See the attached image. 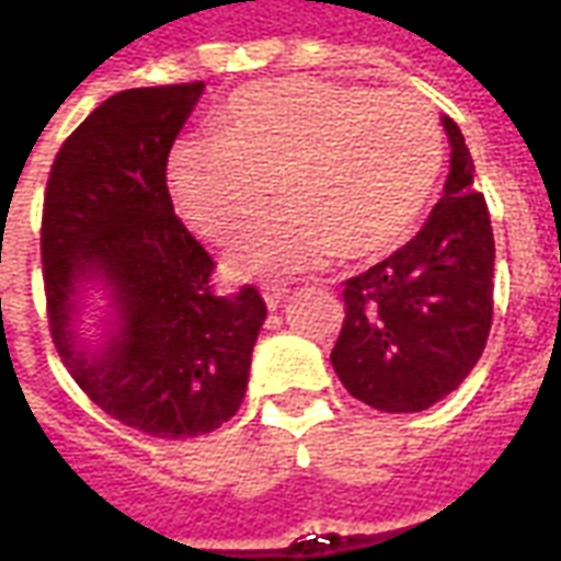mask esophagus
Returning a JSON list of instances; mask_svg holds the SVG:
<instances>
[{
	"mask_svg": "<svg viewBox=\"0 0 561 561\" xmlns=\"http://www.w3.org/2000/svg\"><path fill=\"white\" fill-rule=\"evenodd\" d=\"M288 291H291L288 282H264V285H261V294H264V300H267L270 309H276V306L288 297Z\"/></svg>",
	"mask_w": 561,
	"mask_h": 561,
	"instance_id": "1",
	"label": "esophagus"
}]
</instances>
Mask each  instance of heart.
<instances>
[{"instance_id":"obj_1","label":"heart","mask_w":561,"mask_h":561,"mask_svg":"<svg viewBox=\"0 0 561 561\" xmlns=\"http://www.w3.org/2000/svg\"><path fill=\"white\" fill-rule=\"evenodd\" d=\"M445 161L438 119L421 95L285 78L237 90L216 138L176 144L168 183L207 240H228L285 201L237 249L249 273H291L324 257L378 255L412 231Z\"/></svg>"}]
</instances>
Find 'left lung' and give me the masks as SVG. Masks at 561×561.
<instances>
[{
  "label": "left lung",
  "instance_id": "1",
  "mask_svg": "<svg viewBox=\"0 0 561 561\" xmlns=\"http://www.w3.org/2000/svg\"><path fill=\"white\" fill-rule=\"evenodd\" d=\"M445 195L409 243L342 288L345 321L330 364L354 400L423 412L462 385L493 324V225L474 161L445 116Z\"/></svg>",
  "mask_w": 561,
  "mask_h": 561
}]
</instances>
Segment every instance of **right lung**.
I'll list each match as a JSON object with an SVG mask.
<instances>
[{
    "label": "right lung",
    "mask_w": 561,
    "mask_h": 561,
    "mask_svg": "<svg viewBox=\"0 0 561 561\" xmlns=\"http://www.w3.org/2000/svg\"><path fill=\"white\" fill-rule=\"evenodd\" d=\"M204 83L111 95L56 152L44 188L47 324L62 364L102 412L156 438H195L237 414L267 304L221 294L216 261L173 213L168 156ZM115 288L121 328L102 353L70 330L80 278Z\"/></svg>",
    "instance_id": "obj_1"
}]
</instances>
